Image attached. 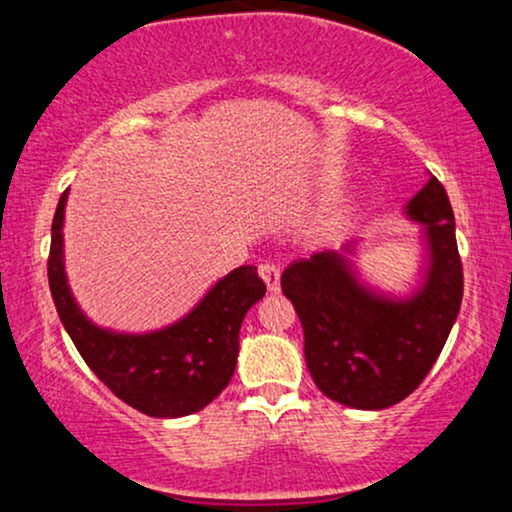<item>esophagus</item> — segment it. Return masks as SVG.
Returning <instances> with one entry per match:
<instances>
[{"mask_svg":"<svg viewBox=\"0 0 512 512\" xmlns=\"http://www.w3.org/2000/svg\"><path fill=\"white\" fill-rule=\"evenodd\" d=\"M260 276H262L264 284H267V289L272 291V293H276V291L281 289V269H279V264L262 262L260 264Z\"/></svg>","mask_w":512,"mask_h":512,"instance_id":"obj_1","label":"esophagus"}]
</instances>
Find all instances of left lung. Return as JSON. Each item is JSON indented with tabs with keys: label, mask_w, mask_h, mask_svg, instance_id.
Segmentation results:
<instances>
[{
	"label": "left lung",
	"mask_w": 512,
	"mask_h": 512,
	"mask_svg": "<svg viewBox=\"0 0 512 512\" xmlns=\"http://www.w3.org/2000/svg\"><path fill=\"white\" fill-rule=\"evenodd\" d=\"M419 223L426 267L404 296L366 284L351 262L356 240L291 262L281 291L301 317L305 363L320 392L344 407L378 411L409 397L443 351L462 303L455 214L428 182L404 207Z\"/></svg>",
	"instance_id": "left-lung-1"
}]
</instances>
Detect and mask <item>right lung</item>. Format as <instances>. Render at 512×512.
I'll return each instance as SVG.
<instances>
[{"instance_id":"add662e5","label":"right lung","mask_w":512,"mask_h":512,"mask_svg":"<svg viewBox=\"0 0 512 512\" xmlns=\"http://www.w3.org/2000/svg\"><path fill=\"white\" fill-rule=\"evenodd\" d=\"M64 190L52 219L48 279L64 330L88 368L129 407L156 419L202 411L231 383L240 325L267 291L257 267L233 269L173 325L151 332H115L88 320L64 272Z\"/></svg>"}]
</instances>
